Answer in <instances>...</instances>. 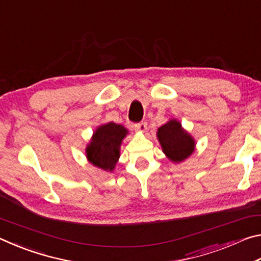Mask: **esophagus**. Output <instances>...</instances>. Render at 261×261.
I'll list each match as a JSON object with an SVG mask.
<instances>
[{
  "mask_svg": "<svg viewBox=\"0 0 261 261\" xmlns=\"http://www.w3.org/2000/svg\"><path fill=\"white\" fill-rule=\"evenodd\" d=\"M135 129L138 132H140V134L146 132V130H147L146 122H140V123H138V124H135Z\"/></svg>",
  "mask_w": 261,
  "mask_h": 261,
  "instance_id": "34e87169",
  "label": "esophagus"
}]
</instances>
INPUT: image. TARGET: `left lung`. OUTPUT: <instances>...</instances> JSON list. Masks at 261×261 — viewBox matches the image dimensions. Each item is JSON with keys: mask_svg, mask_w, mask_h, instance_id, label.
<instances>
[{"mask_svg": "<svg viewBox=\"0 0 261 261\" xmlns=\"http://www.w3.org/2000/svg\"><path fill=\"white\" fill-rule=\"evenodd\" d=\"M156 137L162 152L174 163L187 160L196 149V140L176 118H171L159 127Z\"/></svg>", "mask_w": 261, "mask_h": 261, "instance_id": "1", "label": "left lung"}]
</instances>
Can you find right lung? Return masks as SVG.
<instances>
[{
	"instance_id": "1",
	"label": "right lung",
	"mask_w": 261,
	"mask_h": 261,
	"mask_svg": "<svg viewBox=\"0 0 261 261\" xmlns=\"http://www.w3.org/2000/svg\"><path fill=\"white\" fill-rule=\"evenodd\" d=\"M129 130L114 122L99 125L86 146V158L91 165L105 171H114L118 162L123 139Z\"/></svg>"
}]
</instances>
